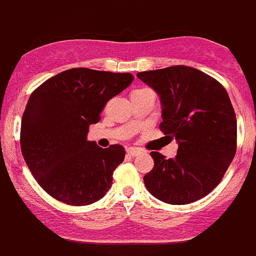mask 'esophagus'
I'll return each mask as SVG.
<instances>
[{
	"label": "esophagus",
	"instance_id": "esophagus-1",
	"mask_svg": "<svg viewBox=\"0 0 256 256\" xmlns=\"http://www.w3.org/2000/svg\"><path fill=\"white\" fill-rule=\"evenodd\" d=\"M128 154L130 156V157H136V156L141 154V150L135 148V147H130V148L128 150Z\"/></svg>",
	"mask_w": 256,
	"mask_h": 256
}]
</instances>
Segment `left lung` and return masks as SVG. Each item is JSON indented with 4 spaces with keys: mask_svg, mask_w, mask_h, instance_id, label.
Here are the masks:
<instances>
[{
    "mask_svg": "<svg viewBox=\"0 0 256 256\" xmlns=\"http://www.w3.org/2000/svg\"><path fill=\"white\" fill-rule=\"evenodd\" d=\"M137 77L160 94V128L179 144L174 160L150 152L154 166L144 176V185L163 202H195L220 184L236 156V119L230 96L214 77L182 64Z\"/></svg>",
    "mask_w": 256,
    "mask_h": 256,
    "instance_id": "1",
    "label": "left lung"
}]
</instances>
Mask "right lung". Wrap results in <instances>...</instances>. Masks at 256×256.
Segmentation results:
<instances>
[{
  "instance_id": "1",
  "label": "right lung",
  "mask_w": 256,
  "mask_h": 256,
  "mask_svg": "<svg viewBox=\"0 0 256 256\" xmlns=\"http://www.w3.org/2000/svg\"><path fill=\"white\" fill-rule=\"evenodd\" d=\"M132 80L131 74L77 67L46 80L29 96L20 125L22 154L38 184L54 198L86 206L112 188L125 148H102L87 141V134L108 102Z\"/></svg>"
}]
</instances>
